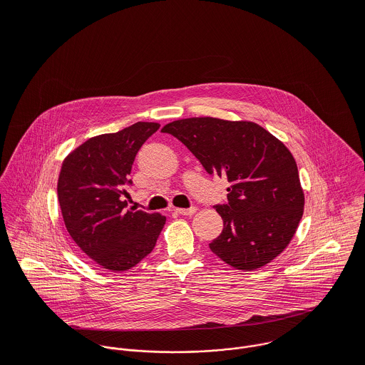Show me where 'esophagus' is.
I'll list each match as a JSON object with an SVG mask.
<instances>
[{
	"instance_id": "34e87169",
	"label": "esophagus",
	"mask_w": 365,
	"mask_h": 365,
	"mask_svg": "<svg viewBox=\"0 0 365 365\" xmlns=\"http://www.w3.org/2000/svg\"><path fill=\"white\" fill-rule=\"evenodd\" d=\"M175 213H178V215H185V216H191V215H194L195 212H197V208L195 207H192V208L184 209V208H175Z\"/></svg>"
}]
</instances>
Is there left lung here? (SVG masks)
<instances>
[{
	"mask_svg": "<svg viewBox=\"0 0 365 365\" xmlns=\"http://www.w3.org/2000/svg\"><path fill=\"white\" fill-rule=\"evenodd\" d=\"M161 132L184 143L209 174L226 177L227 204L216 205L223 230L209 243L213 255L245 271L279 256L302 219L305 195L287 146L249 120L187 118Z\"/></svg>",
	"mask_w": 365,
	"mask_h": 365,
	"instance_id": "obj_1",
	"label": "left lung"
}]
</instances>
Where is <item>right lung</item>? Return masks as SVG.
I'll return each instance as SVG.
<instances>
[{
  "instance_id": "obj_1",
  "label": "right lung",
  "mask_w": 365,
  "mask_h": 365,
  "mask_svg": "<svg viewBox=\"0 0 365 365\" xmlns=\"http://www.w3.org/2000/svg\"><path fill=\"white\" fill-rule=\"evenodd\" d=\"M156 122H136L116 133L94 136L64 158L57 197L66 229L96 264L119 272L135 267L156 246L161 213L125 210L129 174Z\"/></svg>"
}]
</instances>
